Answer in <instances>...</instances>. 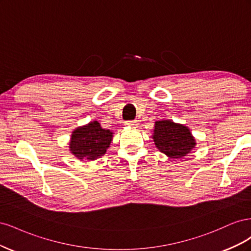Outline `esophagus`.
<instances>
[{
  "label": "esophagus",
  "instance_id": "34e87169",
  "mask_svg": "<svg viewBox=\"0 0 251 251\" xmlns=\"http://www.w3.org/2000/svg\"><path fill=\"white\" fill-rule=\"evenodd\" d=\"M126 125L127 126H133V127H135V126H138V123H137V121H136V120H134V121H126Z\"/></svg>",
  "mask_w": 251,
  "mask_h": 251
}]
</instances>
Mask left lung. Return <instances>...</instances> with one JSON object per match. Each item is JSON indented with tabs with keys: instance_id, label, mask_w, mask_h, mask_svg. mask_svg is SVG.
<instances>
[{
	"instance_id": "8db88e82",
	"label": "left lung",
	"mask_w": 251,
	"mask_h": 251,
	"mask_svg": "<svg viewBox=\"0 0 251 251\" xmlns=\"http://www.w3.org/2000/svg\"><path fill=\"white\" fill-rule=\"evenodd\" d=\"M153 138L156 148L171 159H181L195 149L196 139L185 126L171 119L155 121Z\"/></svg>"
}]
</instances>
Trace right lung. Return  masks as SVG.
<instances>
[{"label":"right lung","mask_w":251,"mask_h":251,"mask_svg":"<svg viewBox=\"0 0 251 251\" xmlns=\"http://www.w3.org/2000/svg\"><path fill=\"white\" fill-rule=\"evenodd\" d=\"M113 132L100 126L97 120L74 128L69 151L79 160L93 161L102 157L113 140Z\"/></svg>","instance_id":"add662e5"}]
</instances>
